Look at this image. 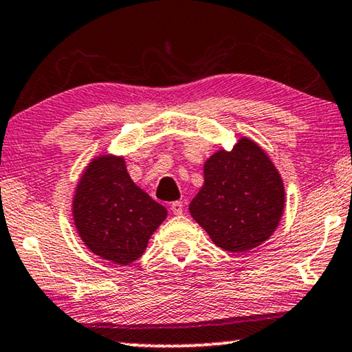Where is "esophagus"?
<instances>
[{
  "mask_svg": "<svg viewBox=\"0 0 352 352\" xmlns=\"http://www.w3.org/2000/svg\"><path fill=\"white\" fill-rule=\"evenodd\" d=\"M170 210L175 216H180V214H183V201H174V204L170 205Z\"/></svg>",
  "mask_w": 352,
  "mask_h": 352,
  "instance_id": "obj_1",
  "label": "esophagus"
}]
</instances>
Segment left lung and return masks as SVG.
Wrapping results in <instances>:
<instances>
[{
  "label": "left lung",
  "mask_w": 352,
  "mask_h": 352,
  "mask_svg": "<svg viewBox=\"0 0 352 352\" xmlns=\"http://www.w3.org/2000/svg\"><path fill=\"white\" fill-rule=\"evenodd\" d=\"M205 182L189 212L217 247L245 253L264 243L281 222L285 190L281 174L258 142L241 136L204 166Z\"/></svg>",
  "instance_id": "8db88e82"
}]
</instances>
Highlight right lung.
Returning a JSON list of instances; mask_svg holds the SVG:
<instances>
[{"instance_id":"right-lung-1","label":"right lung","mask_w":352,"mask_h":352,"mask_svg":"<svg viewBox=\"0 0 352 352\" xmlns=\"http://www.w3.org/2000/svg\"><path fill=\"white\" fill-rule=\"evenodd\" d=\"M73 222L91 253L129 265L146 252L168 210L136 186L124 155L102 153L80 174L71 201Z\"/></svg>"}]
</instances>
